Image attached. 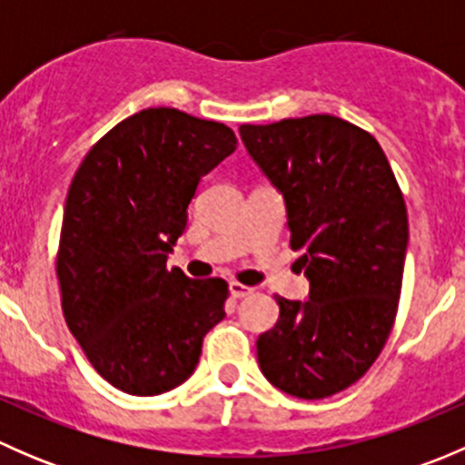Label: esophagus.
I'll list each match as a JSON object with an SVG mask.
<instances>
[{
  "label": "esophagus",
  "instance_id": "obj_1",
  "mask_svg": "<svg viewBox=\"0 0 465 465\" xmlns=\"http://www.w3.org/2000/svg\"><path fill=\"white\" fill-rule=\"evenodd\" d=\"M229 292H232L233 299H245L250 297V294H254V288L238 283V281H232V283H229Z\"/></svg>",
  "mask_w": 465,
  "mask_h": 465
}]
</instances>
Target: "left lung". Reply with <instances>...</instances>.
Instances as JSON below:
<instances>
[{"instance_id":"8db88e82","label":"left lung","mask_w":465,"mask_h":465,"mask_svg":"<svg viewBox=\"0 0 465 465\" xmlns=\"http://www.w3.org/2000/svg\"><path fill=\"white\" fill-rule=\"evenodd\" d=\"M241 139L283 193L290 247L311 281L308 302L276 297L259 367L290 396L328 398L371 369L396 322L410 241L402 191L376 139L340 116L241 125Z\"/></svg>"}]
</instances>
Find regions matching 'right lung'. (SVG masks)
<instances>
[{
    "label": "right lung",
    "instance_id": "right-lung-1",
    "mask_svg": "<svg viewBox=\"0 0 465 465\" xmlns=\"http://www.w3.org/2000/svg\"><path fill=\"white\" fill-rule=\"evenodd\" d=\"M236 143L218 121L148 107L98 139L74 175L55 261L64 322L121 391L175 389L223 322L227 281L189 279L166 259L198 182Z\"/></svg>",
    "mask_w": 465,
    "mask_h": 465
}]
</instances>
